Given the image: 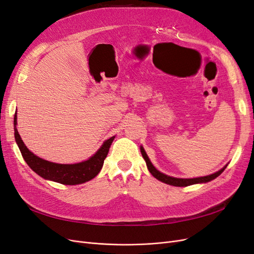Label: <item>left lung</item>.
<instances>
[{
    "label": "left lung",
    "mask_w": 254,
    "mask_h": 254,
    "mask_svg": "<svg viewBox=\"0 0 254 254\" xmlns=\"http://www.w3.org/2000/svg\"><path fill=\"white\" fill-rule=\"evenodd\" d=\"M141 152H142V156L144 158V160L146 161V165H147L148 171L150 172V174L157 178L158 180L162 181L166 184H170V186H174V187H188V186H191V184H196V183H205V182H209L213 179L216 178L218 177L222 172L225 171V168L227 167V165L221 168L220 171L214 173L212 175L209 176H204V177H199V178H191V179H181V178H174V177H170L167 175H164L161 172H159L158 170H156L155 166L151 164V162L149 161L147 155H146V152L144 150L143 147H141Z\"/></svg>",
    "instance_id": "left-lung-1"
}]
</instances>
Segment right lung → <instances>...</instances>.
Returning <instances> with one entry per match:
<instances>
[{"label": "right lung", "instance_id": "add662e5", "mask_svg": "<svg viewBox=\"0 0 254 254\" xmlns=\"http://www.w3.org/2000/svg\"><path fill=\"white\" fill-rule=\"evenodd\" d=\"M14 124V137L19 146V149L22 153L23 159L25 160L27 165L32 170L39 175L44 179L55 181L61 184H66V186H75V184H81L93 179L97 174L101 172L104 160L109 152V148L111 143L114 140V136L107 140L101 148L93 157L89 160L83 161L80 163L76 164H58L49 162L47 160H43L39 157L35 156L33 152H30L25 144L23 143L21 136L17 130V113L14 114L13 119Z\"/></svg>", "mask_w": 254, "mask_h": 254}]
</instances>
